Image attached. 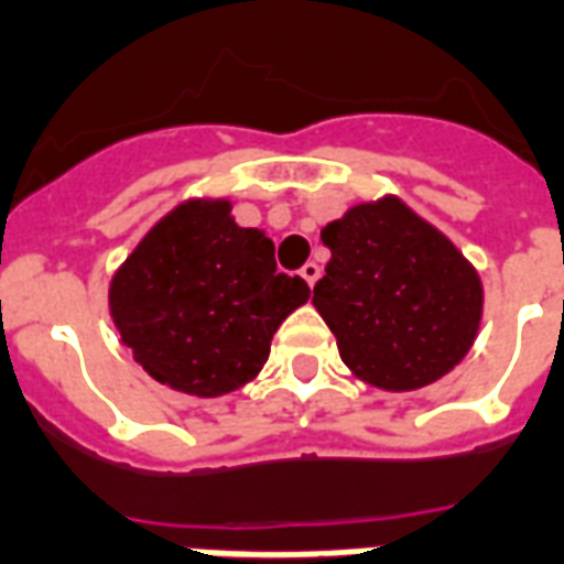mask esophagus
Returning a JSON list of instances; mask_svg holds the SVG:
<instances>
[{
  "instance_id": "obj_1",
  "label": "esophagus",
  "mask_w": 564,
  "mask_h": 564,
  "mask_svg": "<svg viewBox=\"0 0 564 564\" xmlns=\"http://www.w3.org/2000/svg\"><path fill=\"white\" fill-rule=\"evenodd\" d=\"M299 274H301V278H304V281H307V286H311V290H313V286H316V281H319V278H322V269L316 263H304V265H301Z\"/></svg>"
}]
</instances>
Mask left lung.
Instances as JSON below:
<instances>
[{"label": "left lung", "mask_w": 564, "mask_h": 564, "mask_svg": "<svg viewBox=\"0 0 564 564\" xmlns=\"http://www.w3.org/2000/svg\"><path fill=\"white\" fill-rule=\"evenodd\" d=\"M322 242L330 260L313 304L355 376L381 390H416L470 351L482 319L479 274L402 200L351 206Z\"/></svg>", "instance_id": "left-lung-1"}]
</instances>
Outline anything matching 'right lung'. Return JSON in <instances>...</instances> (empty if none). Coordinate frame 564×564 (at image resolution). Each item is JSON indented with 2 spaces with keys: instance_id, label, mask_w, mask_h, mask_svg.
Masks as SVG:
<instances>
[{
  "instance_id": "add662e5",
  "label": "right lung",
  "mask_w": 564,
  "mask_h": 564,
  "mask_svg": "<svg viewBox=\"0 0 564 564\" xmlns=\"http://www.w3.org/2000/svg\"><path fill=\"white\" fill-rule=\"evenodd\" d=\"M311 299L278 272L274 242L227 200H188L150 230L109 290L123 346L162 384L221 397L269 360L274 330Z\"/></svg>"
}]
</instances>
